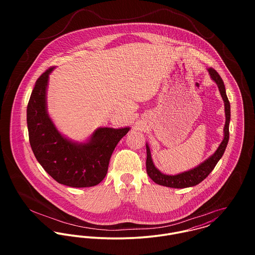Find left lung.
Wrapping results in <instances>:
<instances>
[{
    "label": "left lung",
    "mask_w": 255,
    "mask_h": 255,
    "mask_svg": "<svg viewBox=\"0 0 255 255\" xmlns=\"http://www.w3.org/2000/svg\"><path fill=\"white\" fill-rule=\"evenodd\" d=\"M208 73L210 74V77L212 78L213 81L218 85L219 91L220 94L223 98L224 104H225V116H226V123L224 127V138L222 142L220 143L217 150L205 161L200 163L198 166L194 167L193 169H190L188 171L182 172L178 175H165L162 172H160L154 165L151 157V152L150 148L148 144L146 143V172L150 179L156 183L168 187H174V188H184V187H189V186H194L198 184L199 182H202L208 175L213 171L215 166L217 165L219 160L222 158L226 147L229 141V126H230V120H231V106L229 99L226 94V88L224 81L222 80L221 76L219 73L213 70L212 68L207 70Z\"/></svg>",
    "instance_id": "1"
}]
</instances>
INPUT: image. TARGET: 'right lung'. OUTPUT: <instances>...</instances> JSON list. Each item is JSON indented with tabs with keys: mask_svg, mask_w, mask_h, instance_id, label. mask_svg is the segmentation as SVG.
Segmentation results:
<instances>
[{
	"mask_svg": "<svg viewBox=\"0 0 255 255\" xmlns=\"http://www.w3.org/2000/svg\"><path fill=\"white\" fill-rule=\"evenodd\" d=\"M48 69L37 79L27 105V128L31 149L43 169L57 182L72 187L94 186L107 175L110 158L130 129L99 128L85 142L63 135L47 111Z\"/></svg>",
	"mask_w": 255,
	"mask_h": 255,
	"instance_id": "right-lung-1",
	"label": "right lung"
}]
</instances>
